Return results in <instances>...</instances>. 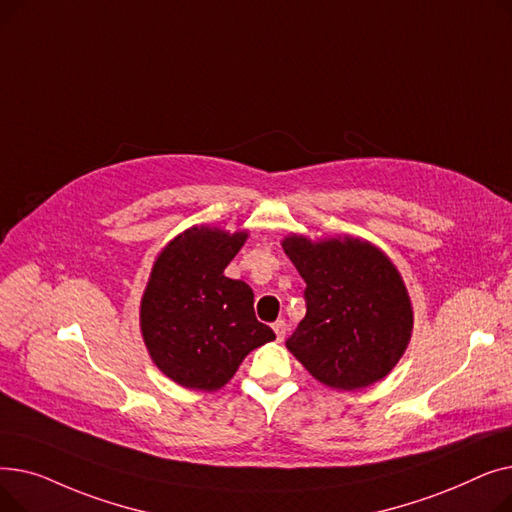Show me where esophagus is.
I'll return each mask as SVG.
<instances>
[{"instance_id": "esophagus-1", "label": "esophagus", "mask_w": 512, "mask_h": 512, "mask_svg": "<svg viewBox=\"0 0 512 512\" xmlns=\"http://www.w3.org/2000/svg\"><path fill=\"white\" fill-rule=\"evenodd\" d=\"M272 328H274V332H276L278 340L282 342V340H284V336H286V330H288V326H286V321H284V319H278V321H276V324H274Z\"/></svg>"}]
</instances>
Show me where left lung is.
Masks as SVG:
<instances>
[{
    "label": "left lung",
    "mask_w": 512,
    "mask_h": 512,
    "mask_svg": "<svg viewBox=\"0 0 512 512\" xmlns=\"http://www.w3.org/2000/svg\"><path fill=\"white\" fill-rule=\"evenodd\" d=\"M284 253L305 280L307 313L286 340L315 380L336 390L380 382L413 330V309L392 261L359 238L288 236Z\"/></svg>",
    "instance_id": "obj_1"
}]
</instances>
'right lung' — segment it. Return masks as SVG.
Masks as SVG:
<instances>
[{
    "label": "right lung",
    "instance_id": "right-lung-1",
    "mask_svg": "<svg viewBox=\"0 0 512 512\" xmlns=\"http://www.w3.org/2000/svg\"><path fill=\"white\" fill-rule=\"evenodd\" d=\"M247 232L191 228L159 253L141 301L149 355L170 380L222 388L253 348L276 338L253 309L247 282L224 276Z\"/></svg>",
    "mask_w": 512,
    "mask_h": 512
}]
</instances>
